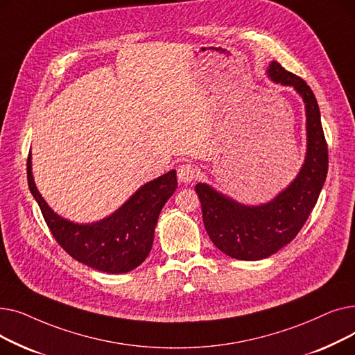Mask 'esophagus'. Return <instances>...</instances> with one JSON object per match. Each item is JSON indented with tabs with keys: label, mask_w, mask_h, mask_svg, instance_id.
<instances>
[{
	"label": "esophagus",
	"mask_w": 355,
	"mask_h": 355,
	"mask_svg": "<svg viewBox=\"0 0 355 355\" xmlns=\"http://www.w3.org/2000/svg\"><path fill=\"white\" fill-rule=\"evenodd\" d=\"M177 175L181 182L189 184L197 178V170H196V166L191 164H184L178 168Z\"/></svg>",
	"instance_id": "obj_1"
}]
</instances>
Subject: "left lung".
I'll return each mask as SVG.
<instances>
[{
	"label": "left lung",
	"mask_w": 355,
	"mask_h": 355,
	"mask_svg": "<svg viewBox=\"0 0 355 355\" xmlns=\"http://www.w3.org/2000/svg\"><path fill=\"white\" fill-rule=\"evenodd\" d=\"M268 73L275 82L293 86L305 102L308 153L300 175L275 200L257 207L241 206L207 184L196 185L209 237L223 253L240 260L269 257L293 240L318 201L328 173V145L312 89L277 62Z\"/></svg>",
	"instance_id": "obj_1"
}]
</instances>
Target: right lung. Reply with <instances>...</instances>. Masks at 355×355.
<instances>
[{"mask_svg":"<svg viewBox=\"0 0 355 355\" xmlns=\"http://www.w3.org/2000/svg\"><path fill=\"white\" fill-rule=\"evenodd\" d=\"M27 180L46 225L60 248L78 262L106 273H125L144 262L153 248L158 216L177 189V174L173 170L145 184L110 217L80 226L54 214L37 191L30 154Z\"/></svg>","mask_w":355,"mask_h":355,"instance_id":"right-lung-1","label":"right lung"}]
</instances>
